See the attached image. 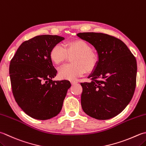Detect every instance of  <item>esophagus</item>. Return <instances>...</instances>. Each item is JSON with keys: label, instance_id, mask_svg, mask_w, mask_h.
Masks as SVG:
<instances>
[{"label": "esophagus", "instance_id": "1", "mask_svg": "<svg viewBox=\"0 0 146 146\" xmlns=\"http://www.w3.org/2000/svg\"><path fill=\"white\" fill-rule=\"evenodd\" d=\"M71 84H72V85H75V84H77V83H78V82H76V81H71Z\"/></svg>", "mask_w": 146, "mask_h": 146}]
</instances>
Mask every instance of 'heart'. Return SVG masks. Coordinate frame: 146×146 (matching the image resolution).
Here are the masks:
<instances>
[{"mask_svg":"<svg viewBox=\"0 0 146 146\" xmlns=\"http://www.w3.org/2000/svg\"><path fill=\"white\" fill-rule=\"evenodd\" d=\"M91 49L90 45L81 39L67 42L64 47L58 44L51 48L49 56L56 64H60L67 58L68 55H73L71 62L59 69V76L62 79L75 80L87 72H91L98 64V56Z\"/></svg>","mask_w":146,"mask_h":146,"instance_id":"1","label":"heart"}]
</instances>
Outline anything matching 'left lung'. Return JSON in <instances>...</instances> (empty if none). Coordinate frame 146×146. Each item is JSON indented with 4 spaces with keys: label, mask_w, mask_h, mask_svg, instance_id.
<instances>
[{
    "label": "left lung",
    "mask_w": 146,
    "mask_h": 146,
    "mask_svg": "<svg viewBox=\"0 0 146 146\" xmlns=\"http://www.w3.org/2000/svg\"><path fill=\"white\" fill-rule=\"evenodd\" d=\"M77 36L95 47L99 60L88 76L81 83L82 108L94 118L105 120L122 112L129 104L136 86L137 61L124 42L108 34L79 33Z\"/></svg>",
    "instance_id": "8db88e82"
}]
</instances>
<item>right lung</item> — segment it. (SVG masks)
Masks as SVG:
<instances>
[{"instance_id":"right-lung-1","label":"right lung","mask_w":146,"mask_h":146,"mask_svg":"<svg viewBox=\"0 0 146 146\" xmlns=\"http://www.w3.org/2000/svg\"><path fill=\"white\" fill-rule=\"evenodd\" d=\"M58 35L36 36L23 42L9 66L12 92L24 112L33 118L45 120L58 115L62 109L70 81H54L57 75L50 51L63 40Z\"/></svg>"}]
</instances>
